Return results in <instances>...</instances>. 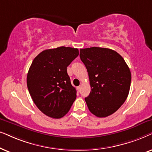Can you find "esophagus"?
<instances>
[{
	"instance_id": "34e87169",
	"label": "esophagus",
	"mask_w": 152,
	"mask_h": 152,
	"mask_svg": "<svg viewBox=\"0 0 152 152\" xmlns=\"http://www.w3.org/2000/svg\"><path fill=\"white\" fill-rule=\"evenodd\" d=\"M80 89H81V86H79L78 87H77V90L78 91V92H80Z\"/></svg>"
}]
</instances>
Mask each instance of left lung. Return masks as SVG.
I'll use <instances>...</instances> for the list:
<instances>
[{"label":"left lung","instance_id":"left-lung-1","mask_svg":"<svg viewBox=\"0 0 152 152\" xmlns=\"http://www.w3.org/2000/svg\"><path fill=\"white\" fill-rule=\"evenodd\" d=\"M88 70L91 92L85 99L89 110L106 117L120 108L128 96L131 74L124 58L110 48L90 47L80 50Z\"/></svg>","mask_w":152,"mask_h":152}]
</instances>
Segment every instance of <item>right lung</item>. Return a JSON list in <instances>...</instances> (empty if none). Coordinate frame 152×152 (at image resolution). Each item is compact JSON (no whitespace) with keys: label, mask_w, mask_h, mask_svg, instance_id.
Wrapping results in <instances>:
<instances>
[{"label":"right lung","mask_w":152,"mask_h":152,"mask_svg":"<svg viewBox=\"0 0 152 152\" xmlns=\"http://www.w3.org/2000/svg\"><path fill=\"white\" fill-rule=\"evenodd\" d=\"M79 54L78 48L60 46L44 50L36 56L27 75L32 99L44 114L64 117L76 98L66 67Z\"/></svg>","instance_id":"obj_1"}]
</instances>
